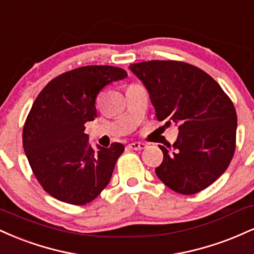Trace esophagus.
<instances>
[{
	"label": "esophagus",
	"mask_w": 254,
	"mask_h": 254,
	"mask_svg": "<svg viewBox=\"0 0 254 254\" xmlns=\"http://www.w3.org/2000/svg\"><path fill=\"white\" fill-rule=\"evenodd\" d=\"M127 147H129L130 149H132V150H142V149H144L145 147H147V144L142 143V142H131V143L127 145Z\"/></svg>",
	"instance_id": "34e87169"
}]
</instances>
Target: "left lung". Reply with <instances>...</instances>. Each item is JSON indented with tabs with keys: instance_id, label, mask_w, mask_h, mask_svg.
Listing matches in <instances>:
<instances>
[{
	"instance_id": "8db88e82",
	"label": "left lung",
	"mask_w": 254,
	"mask_h": 254,
	"mask_svg": "<svg viewBox=\"0 0 254 254\" xmlns=\"http://www.w3.org/2000/svg\"><path fill=\"white\" fill-rule=\"evenodd\" d=\"M129 69L149 93L157 121L178 127L177 141L159 145L164 161L155 170L166 186L193 194L211 185L234 155L237 112L216 81L191 64L149 61Z\"/></svg>"
}]
</instances>
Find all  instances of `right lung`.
Listing matches in <instances>:
<instances>
[{
	"label": "right lung",
	"instance_id": "right-lung-1",
	"mask_svg": "<svg viewBox=\"0 0 254 254\" xmlns=\"http://www.w3.org/2000/svg\"><path fill=\"white\" fill-rule=\"evenodd\" d=\"M127 76L117 66H82L50 81L33 103L22 131L24 150L44 190L61 202L83 205L110 183L124 145L93 148L84 124L97 117L99 92Z\"/></svg>",
	"mask_w": 254,
	"mask_h": 254
}]
</instances>
